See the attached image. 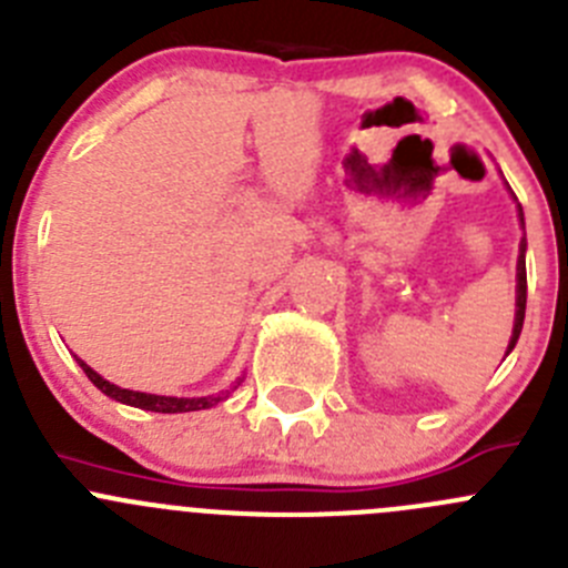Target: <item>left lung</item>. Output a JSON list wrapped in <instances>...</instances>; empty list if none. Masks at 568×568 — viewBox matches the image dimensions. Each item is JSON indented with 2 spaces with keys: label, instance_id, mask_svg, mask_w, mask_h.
<instances>
[{
  "label": "left lung",
  "instance_id": "obj_1",
  "mask_svg": "<svg viewBox=\"0 0 568 568\" xmlns=\"http://www.w3.org/2000/svg\"><path fill=\"white\" fill-rule=\"evenodd\" d=\"M519 216H521V205H519ZM521 224H525V216H521ZM525 250H527V241L521 239V246H519V263H516V280H519V285H516V318H514V335H510L508 352L514 349V346H516V341H519V333H521V324H525V307H527V268H525Z\"/></svg>",
  "mask_w": 568,
  "mask_h": 568
}]
</instances>
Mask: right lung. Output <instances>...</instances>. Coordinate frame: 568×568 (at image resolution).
I'll list each match as a JSON object with an SVG mask.
<instances>
[{"mask_svg":"<svg viewBox=\"0 0 568 568\" xmlns=\"http://www.w3.org/2000/svg\"><path fill=\"white\" fill-rule=\"evenodd\" d=\"M82 366V372L88 374L93 385H97L102 394H108L110 399L124 402V405L141 407V410H152V413H189V410H205V407L219 405L222 399H227L230 390H222L216 396H158V394H144V390H130V388H119V385L108 383L104 377H99L88 363L77 361ZM241 385V383H239Z\"/></svg>","mask_w":568,"mask_h":568,"instance_id":"1","label":"right lung"}]
</instances>
